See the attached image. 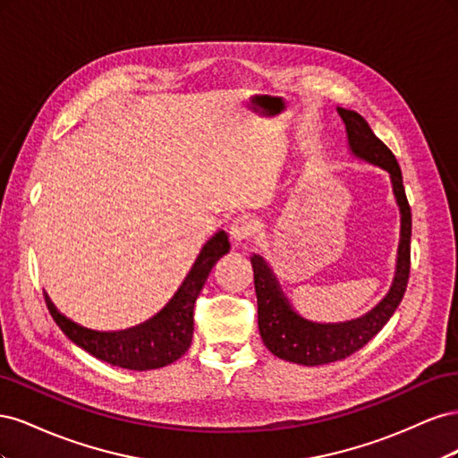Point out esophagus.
<instances>
[{"mask_svg": "<svg viewBox=\"0 0 458 458\" xmlns=\"http://www.w3.org/2000/svg\"><path fill=\"white\" fill-rule=\"evenodd\" d=\"M252 233H254L252 221H248L244 217L234 219L233 224H231V227H229V234H231V239H233L234 244H241V242L248 241V239L252 237Z\"/></svg>", "mask_w": 458, "mask_h": 458, "instance_id": "esophagus-1", "label": "esophagus"}]
</instances>
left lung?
I'll use <instances>...</instances> for the list:
<instances>
[{"instance_id": "8db88e82", "label": "left lung", "mask_w": 458, "mask_h": 458, "mask_svg": "<svg viewBox=\"0 0 458 458\" xmlns=\"http://www.w3.org/2000/svg\"><path fill=\"white\" fill-rule=\"evenodd\" d=\"M336 110L345 126V137H348V148L352 155L367 164L378 165L390 175L401 216L399 246L395 275L387 294L363 317L344 323H315L300 315L283 293L281 283L269 263L263 259V256L252 254L250 261L254 269L261 340L273 355L306 367L340 361V359L361 350L369 340L377 336L403 300L411 269V208L394 152L374 135L361 114L342 106H336Z\"/></svg>"}]
</instances>
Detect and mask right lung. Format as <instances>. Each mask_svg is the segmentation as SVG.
Here are the masks:
<instances>
[{"mask_svg": "<svg viewBox=\"0 0 458 458\" xmlns=\"http://www.w3.org/2000/svg\"><path fill=\"white\" fill-rule=\"evenodd\" d=\"M229 248L227 233L217 231L202 246L174 298L155 317L133 328L118 332L86 328L63 315L46 294L47 310L68 340L101 361L130 370L162 369L177 361L191 348L192 330H195L192 308L216 261L225 256Z\"/></svg>", "mask_w": 458, "mask_h": 458, "instance_id": "add662e5", "label": "right lung"}]
</instances>
